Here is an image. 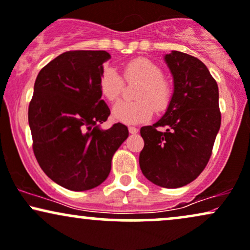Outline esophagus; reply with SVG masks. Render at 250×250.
Here are the masks:
<instances>
[{
	"label": "esophagus",
	"instance_id": "1",
	"mask_svg": "<svg viewBox=\"0 0 250 250\" xmlns=\"http://www.w3.org/2000/svg\"><path fill=\"white\" fill-rule=\"evenodd\" d=\"M128 130H129V133H130V134H137L138 133V129L135 128V127H129Z\"/></svg>",
	"mask_w": 250,
	"mask_h": 250
}]
</instances>
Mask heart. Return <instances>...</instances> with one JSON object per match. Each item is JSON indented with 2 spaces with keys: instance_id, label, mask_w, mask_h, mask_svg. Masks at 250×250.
I'll list each match as a JSON object with an SVG mask.
<instances>
[{
  "instance_id": "heart-1",
  "label": "heart",
  "mask_w": 250,
  "mask_h": 250,
  "mask_svg": "<svg viewBox=\"0 0 250 250\" xmlns=\"http://www.w3.org/2000/svg\"><path fill=\"white\" fill-rule=\"evenodd\" d=\"M127 81L140 80L142 85L136 92V101H120L113 107V117L116 121L136 125L146 121L154 113L162 112L169 104L171 87L163 79V73L157 65L148 59L131 60L125 66ZM123 89V80L113 67L104 68L100 78V91L109 101H116Z\"/></svg>"
}]
</instances>
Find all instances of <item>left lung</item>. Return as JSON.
<instances>
[{"label": "left lung", "mask_w": 250, "mask_h": 250, "mask_svg": "<svg viewBox=\"0 0 250 250\" xmlns=\"http://www.w3.org/2000/svg\"><path fill=\"white\" fill-rule=\"evenodd\" d=\"M164 60L173 78V93L164 115L141 128L144 148L140 167L155 185L177 188L205 169L221 125L219 89L199 59L171 51ZM165 126L167 130L158 129Z\"/></svg>", "instance_id": "obj_1"}]
</instances>
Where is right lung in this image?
Wrapping results in <instances>:
<instances>
[{
	"instance_id": "add662e5",
	"label": "right lung",
	"mask_w": 250,
	"mask_h": 250,
	"mask_svg": "<svg viewBox=\"0 0 250 250\" xmlns=\"http://www.w3.org/2000/svg\"><path fill=\"white\" fill-rule=\"evenodd\" d=\"M109 59L106 51H68L36 78L29 104L34 152L46 176L67 190H91L104 183L113 155L129 135L122 123L101 128L110 114L100 91Z\"/></svg>"
}]
</instances>
